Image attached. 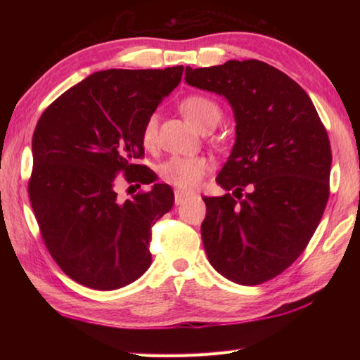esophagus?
Returning a JSON list of instances; mask_svg holds the SVG:
<instances>
[{"mask_svg": "<svg viewBox=\"0 0 360 360\" xmlns=\"http://www.w3.org/2000/svg\"><path fill=\"white\" fill-rule=\"evenodd\" d=\"M187 196L188 195L186 192H182V190H176V192H174V204L181 205L182 202L187 200Z\"/></svg>", "mask_w": 360, "mask_h": 360, "instance_id": "34e87169", "label": "esophagus"}]
</instances>
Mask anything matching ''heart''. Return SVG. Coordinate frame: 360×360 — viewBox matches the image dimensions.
Returning <instances> with one entry per match:
<instances>
[{
    "instance_id": "1",
    "label": "heart",
    "mask_w": 360,
    "mask_h": 360,
    "mask_svg": "<svg viewBox=\"0 0 360 360\" xmlns=\"http://www.w3.org/2000/svg\"><path fill=\"white\" fill-rule=\"evenodd\" d=\"M179 110L201 131H212L223 116L219 105L213 98L202 94H193L182 98L179 102ZM141 137L145 148H151L156 143L158 117L155 114L145 120ZM209 170V160L202 156H172L159 165L158 173L159 178L167 184L190 192L201 184Z\"/></svg>"
}]
</instances>
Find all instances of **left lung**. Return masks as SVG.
<instances>
[{
    "label": "left lung",
    "instance_id": "1",
    "mask_svg": "<svg viewBox=\"0 0 360 360\" xmlns=\"http://www.w3.org/2000/svg\"><path fill=\"white\" fill-rule=\"evenodd\" d=\"M186 82L224 96L236 120L233 150L217 178L233 193L202 198L205 254L226 278L259 285L302 255L322 219L333 160L326 128L304 89L259 60L187 66Z\"/></svg>",
    "mask_w": 360,
    "mask_h": 360
}]
</instances>
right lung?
Wrapping results in <instances>:
<instances>
[{
  "label": "right lung",
  "mask_w": 360,
  "mask_h": 360,
  "mask_svg": "<svg viewBox=\"0 0 360 360\" xmlns=\"http://www.w3.org/2000/svg\"><path fill=\"white\" fill-rule=\"evenodd\" d=\"M184 66L106 70L56 98L32 136L27 192L46 249L80 285L112 290L137 280L151 264V227L172 209L167 184L119 201L116 178L151 184L142 127L179 85ZM136 184V186H139Z\"/></svg>",
  "instance_id": "add662e5"
}]
</instances>
